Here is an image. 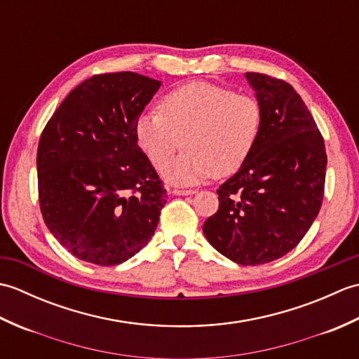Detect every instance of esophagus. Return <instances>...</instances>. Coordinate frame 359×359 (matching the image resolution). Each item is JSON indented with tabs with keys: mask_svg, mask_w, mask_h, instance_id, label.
<instances>
[{
	"mask_svg": "<svg viewBox=\"0 0 359 359\" xmlns=\"http://www.w3.org/2000/svg\"><path fill=\"white\" fill-rule=\"evenodd\" d=\"M194 193H196L194 189H177V188L172 189V194L175 196H191Z\"/></svg>",
	"mask_w": 359,
	"mask_h": 359,
	"instance_id": "esophagus-1",
	"label": "esophagus"
}]
</instances>
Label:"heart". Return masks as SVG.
<instances>
[{
  "label": "heart",
  "instance_id": "heart-1",
  "mask_svg": "<svg viewBox=\"0 0 359 359\" xmlns=\"http://www.w3.org/2000/svg\"><path fill=\"white\" fill-rule=\"evenodd\" d=\"M158 109L135 118L134 135L156 168H163L184 143L187 149L163 171L175 185L238 172L262 133L264 111L256 97L207 81H189L170 90Z\"/></svg>",
  "mask_w": 359,
  "mask_h": 359
}]
</instances>
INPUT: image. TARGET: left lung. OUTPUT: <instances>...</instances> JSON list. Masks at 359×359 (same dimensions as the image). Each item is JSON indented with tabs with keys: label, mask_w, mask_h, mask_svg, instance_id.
I'll list each match as a JSON object with an SVG mask.
<instances>
[{
	"label": "left lung",
	"mask_w": 359,
	"mask_h": 359,
	"mask_svg": "<svg viewBox=\"0 0 359 359\" xmlns=\"http://www.w3.org/2000/svg\"><path fill=\"white\" fill-rule=\"evenodd\" d=\"M245 79L262 106V133L250 158L217 189L219 210L203 234L241 265L285 256L321 210L327 154L321 133L288 83L265 74Z\"/></svg>",
	"instance_id": "1"
}]
</instances>
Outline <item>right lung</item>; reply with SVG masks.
Wrapping results in <instances>:
<instances>
[{
	"mask_svg": "<svg viewBox=\"0 0 359 359\" xmlns=\"http://www.w3.org/2000/svg\"><path fill=\"white\" fill-rule=\"evenodd\" d=\"M160 85L135 72L94 75L71 90L43 129L41 215L81 261L118 265L154 236L168 196L135 142L134 123Z\"/></svg>",
	"mask_w": 359,
	"mask_h": 359,
	"instance_id": "right-lung-1",
	"label": "right lung"
}]
</instances>
